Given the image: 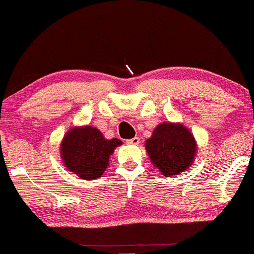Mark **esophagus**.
<instances>
[{"mask_svg": "<svg viewBox=\"0 0 254 254\" xmlns=\"http://www.w3.org/2000/svg\"><path fill=\"white\" fill-rule=\"evenodd\" d=\"M127 143L130 144V145H137L139 143V137H133V138L127 139Z\"/></svg>", "mask_w": 254, "mask_h": 254, "instance_id": "34e87169", "label": "esophagus"}]
</instances>
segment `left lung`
<instances>
[{"label":"left lung","mask_w":254,"mask_h":254,"mask_svg":"<svg viewBox=\"0 0 254 254\" xmlns=\"http://www.w3.org/2000/svg\"><path fill=\"white\" fill-rule=\"evenodd\" d=\"M197 141L182 123L165 122L145 141V150L154 167L167 177L186 171L196 159Z\"/></svg>","instance_id":"left-lung-1"}]
</instances>
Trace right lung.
Here are the masks:
<instances>
[{"mask_svg":"<svg viewBox=\"0 0 254 254\" xmlns=\"http://www.w3.org/2000/svg\"><path fill=\"white\" fill-rule=\"evenodd\" d=\"M122 144L118 138H105L92 125L72 127L61 142L60 154L63 165L80 179L94 180L103 176L110 156Z\"/></svg>","mask_w":254,"mask_h":254,"instance_id":"add662e5","label":"right lung"}]
</instances>
